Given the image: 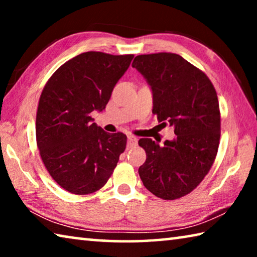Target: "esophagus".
I'll use <instances>...</instances> for the list:
<instances>
[{"instance_id": "34e87169", "label": "esophagus", "mask_w": 257, "mask_h": 257, "mask_svg": "<svg viewBox=\"0 0 257 257\" xmlns=\"http://www.w3.org/2000/svg\"><path fill=\"white\" fill-rule=\"evenodd\" d=\"M137 145V138L135 136H128V147H134Z\"/></svg>"}]
</instances>
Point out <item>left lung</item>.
Listing matches in <instances>:
<instances>
[{"label": "left lung", "instance_id": "obj_1", "mask_svg": "<svg viewBox=\"0 0 257 257\" xmlns=\"http://www.w3.org/2000/svg\"><path fill=\"white\" fill-rule=\"evenodd\" d=\"M133 67L151 86L159 122L168 121L177 135L162 146L139 139L146 152L139 177L155 196L180 198L201 184L215 160L221 135L215 88L205 73L175 53L137 55Z\"/></svg>", "mask_w": 257, "mask_h": 257}]
</instances>
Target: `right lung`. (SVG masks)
<instances>
[{
	"instance_id": "right-lung-1",
	"label": "right lung",
	"mask_w": 257,
	"mask_h": 257,
	"mask_svg": "<svg viewBox=\"0 0 257 257\" xmlns=\"http://www.w3.org/2000/svg\"><path fill=\"white\" fill-rule=\"evenodd\" d=\"M133 54L85 52L63 63L47 80L36 114V141L50 176L69 193L87 195L106 184L127 145L90 113L103 111L127 71Z\"/></svg>"
}]
</instances>
